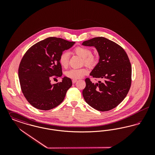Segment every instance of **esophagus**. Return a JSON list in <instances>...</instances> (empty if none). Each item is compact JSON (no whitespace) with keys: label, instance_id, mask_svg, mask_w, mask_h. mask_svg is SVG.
I'll list each match as a JSON object with an SVG mask.
<instances>
[{"label":"esophagus","instance_id":"1","mask_svg":"<svg viewBox=\"0 0 155 155\" xmlns=\"http://www.w3.org/2000/svg\"><path fill=\"white\" fill-rule=\"evenodd\" d=\"M77 81V80H72V82H73V84L75 83Z\"/></svg>","mask_w":155,"mask_h":155}]
</instances>
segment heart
<instances>
[{
  "label": "heart",
  "mask_w": 155,
  "mask_h": 155,
  "mask_svg": "<svg viewBox=\"0 0 155 155\" xmlns=\"http://www.w3.org/2000/svg\"><path fill=\"white\" fill-rule=\"evenodd\" d=\"M74 53L83 59V63L89 68L95 66L97 63V59L95 55L92 54L91 50L88 48L84 46H77L73 51ZM59 63L63 67H67L68 63V54L64 52L63 53L59 59ZM88 73L85 68L79 69H71L66 73V75L68 78L77 80L83 77Z\"/></svg>",
  "instance_id": "heart-1"
}]
</instances>
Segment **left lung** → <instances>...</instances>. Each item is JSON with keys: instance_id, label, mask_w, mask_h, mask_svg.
<instances>
[{"instance_id": "1", "label": "left lung", "mask_w": 155, "mask_h": 155, "mask_svg": "<svg viewBox=\"0 0 155 155\" xmlns=\"http://www.w3.org/2000/svg\"><path fill=\"white\" fill-rule=\"evenodd\" d=\"M82 45L96 48L100 59L90 75L102 80L94 84L87 78L83 97L97 110H111L124 100L131 87L132 68L130 59L121 46L104 37L92 38Z\"/></svg>"}]
</instances>
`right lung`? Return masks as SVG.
I'll return each mask as SVG.
<instances>
[{
  "instance_id": "right-lung-1",
  "label": "right lung",
  "mask_w": 155,
  "mask_h": 155,
  "mask_svg": "<svg viewBox=\"0 0 155 155\" xmlns=\"http://www.w3.org/2000/svg\"><path fill=\"white\" fill-rule=\"evenodd\" d=\"M74 44L49 37L32 45L23 56L18 67L20 87L25 99L35 108L49 110L63 101L72 85L71 80L64 77L61 82L51 84V79L62 75L60 57Z\"/></svg>"
}]
</instances>
